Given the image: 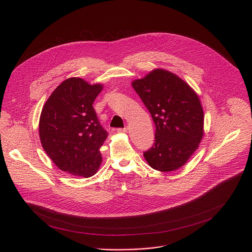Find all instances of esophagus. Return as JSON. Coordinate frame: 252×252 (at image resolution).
Listing matches in <instances>:
<instances>
[{"mask_svg":"<svg viewBox=\"0 0 252 252\" xmlns=\"http://www.w3.org/2000/svg\"><path fill=\"white\" fill-rule=\"evenodd\" d=\"M126 131H127V128H126V127H125V128H118V129H117V132H118V133H125Z\"/></svg>","mask_w":252,"mask_h":252,"instance_id":"esophagus-1","label":"esophagus"}]
</instances>
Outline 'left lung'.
Segmentation results:
<instances>
[{
	"mask_svg": "<svg viewBox=\"0 0 252 252\" xmlns=\"http://www.w3.org/2000/svg\"><path fill=\"white\" fill-rule=\"evenodd\" d=\"M132 86L155 124V141L144 152L148 165L160 172L182 167L204 136V110L196 92L173 72L156 69Z\"/></svg>",
	"mask_w": 252,
	"mask_h": 252,
	"instance_id": "1",
	"label": "left lung"
}]
</instances>
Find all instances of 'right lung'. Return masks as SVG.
<instances>
[{
  "mask_svg": "<svg viewBox=\"0 0 252 252\" xmlns=\"http://www.w3.org/2000/svg\"><path fill=\"white\" fill-rule=\"evenodd\" d=\"M102 89V84L68 78L52 92L41 110V145L53 163L69 175L90 178L103 161L100 147L108 133L92 106Z\"/></svg>",
  "mask_w": 252,
  "mask_h": 252,
  "instance_id": "right-lung-1",
  "label": "right lung"
}]
</instances>
